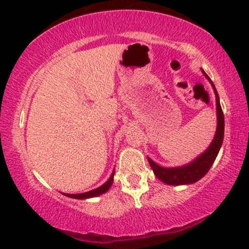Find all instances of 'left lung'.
Segmentation results:
<instances>
[{
    "instance_id": "obj_1",
    "label": "left lung",
    "mask_w": 249,
    "mask_h": 249,
    "mask_svg": "<svg viewBox=\"0 0 249 249\" xmlns=\"http://www.w3.org/2000/svg\"><path fill=\"white\" fill-rule=\"evenodd\" d=\"M203 75L206 76V79L211 82L214 90L215 98H216V115H217V127H216V131L213 138L212 143L209 144V146L206 148L201 154H199L196 159L190 161L189 163L183 164L179 167H162L160 164L147 157L148 163H150L151 168H152L154 175L159 178L161 182L168 185H185V184H193L198 182L199 179H201L206 174L208 173V170L211 169V167L214 163V161L217 157L219 152V148H221L222 144H223V138H224V115L222 112L221 104H219V97L218 93L216 91V88L214 83L211 81L209 76L205 73V71L201 70Z\"/></svg>"
}]
</instances>
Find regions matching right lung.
Masks as SVG:
<instances>
[{
    "instance_id": "1",
    "label": "right lung",
    "mask_w": 249,
    "mask_h": 249,
    "mask_svg": "<svg viewBox=\"0 0 249 249\" xmlns=\"http://www.w3.org/2000/svg\"><path fill=\"white\" fill-rule=\"evenodd\" d=\"M114 170L115 169H113V172L111 174V176H109V178L106 180V182L103 184V185L99 186V188L93 189V190H91V191H88V192H85V193H76V195H71V193H63V195L69 196V198H73V199H90V198H95V196L104 195V193L107 192L109 188H111L113 179H114Z\"/></svg>"
}]
</instances>
